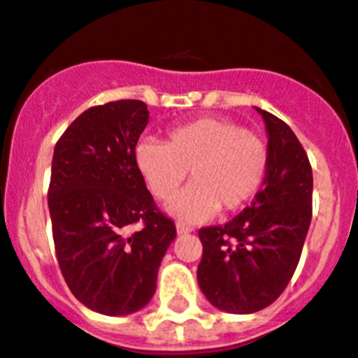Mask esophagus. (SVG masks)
<instances>
[{"instance_id": "1", "label": "esophagus", "mask_w": 358, "mask_h": 358, "mask_svg": "<svg viewBox=\"0 0 358 358\" xmlns=\"http://www.w3.org/2000/svg\"><path fill=\"white\" fill-rule=\"evenodd\" d=\"M177 233H179V235H188V233H192V231H194V227H189V226H186V224H177Z\"/></svg>"}]
</instances>
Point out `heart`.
<instances>
[{
  "label": "heart",
  "mask_w": 358,
  "mask_h": 358,
  "mask_svg": "<svg viewBox=\"0 0 358 358\" xmlns=\"http://www.w3.org/2000/svg\"><path fill=\"white\" fill-rule=\"evenodd\" d=\"M134 163L159 201L177 194L189 170L194 182L169 211L185 222H204L220 208L238 211L258 195L268 172V148L240 123L206 116L170 129L164 143L140 140Z\"/></svg>",
  "instance_id": "heart-1"
}]
</instances>
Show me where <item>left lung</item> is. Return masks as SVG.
Masks as SVG:
<instances>
[{
    "instance_id": "obj_1",
    "label": "left lung",
    "mask_w": 358,
    "mask_h": 358,
    "mask_svg": "<svg viewBox=\"0 0 358 358\" xmlns=\"http://www.w3.org/2000/svg\"><path fill=\"white\" fill-rule=\"evenodd\" d=\"M268 172L262 189L224 226L202 227L197 281L208 301L229 314H252L280 297L299 264L314 177L292 129L264 109Z\"/></svg>"
}]
</instances>
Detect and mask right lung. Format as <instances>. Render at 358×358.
Returning <instances> with one entry per match:
<instances>
[{
    "label": "right lung",
    "mask_w": 358,
    "mask_h": 358,
    "mask_svg": "<svg viewBox=\"0 0 358 358\" xmlns=\"http://www.w3.org/2000/svg\"><path fill=\"white\" fill-rule=\"evenodd\" d=\"M147 123L141 100L90 107L53 150L48 208L59 267L73 296L103 315L134 314L150 301L177 235L136 169ZM138 222L142 229L129 236Z\"/></svg>",
    "instance_id": "obj_1"
}]
</instances>
